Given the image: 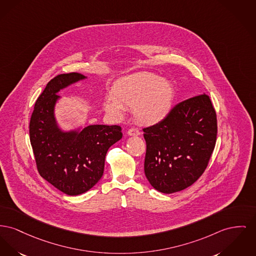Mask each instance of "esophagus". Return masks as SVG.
Wrapping results in <instances>:
<instances>
[{
  "mask_svg": "<svg viewBox=\"0 0 256 256\" xmlns=\"http://www.w3.org/2000/svg\"><path fill=\"white\" fill-rule=\"evenodd\" d=\"M128 134L130 136H140V130L136 128H132L128 130Z\"/></svg>",
  "mask_w": 256,
  "mask_h": 256,
  "instance_id": "obj_1",
  "label": "esophagus"
}]
</instances>
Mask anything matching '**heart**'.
<instances>
[{
    "mask_svg": "<svg viewBox=\"0 0 256 256\" xmlns=\"http://www.w3.org/2000/svg\"><path fill=\"white\" fill-rule=\"evenodd\" d=\"M175 90L170 82L160 76L140 72L119 80L104 108L109 115L120 118L124 109H134L136 120L152 126L164 120L170 113Z\"/></svg>",
    "mask_w": 256,
    "mask_h": 256,
    "instance_id": "heart-1",
    "label": "heart"
}]
</instances>
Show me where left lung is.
<instances>
[{"label": "left lung", "instance_id": "left-lung-1", "mask_svg": "<svg viewBox=\"0 0 256 256\" xmlns=\"http://www.w3.org/2000/svg\"><path fill=\"white\" fill-rule=\"evenodd\" d=\"M144 171L152 188L173 194L204 173L216 146L218 122L210 98L202 94L174 106L164 120L143 128Z\"/></svg>", "mask_w": 256, "mask_h": 256}]
</instances>
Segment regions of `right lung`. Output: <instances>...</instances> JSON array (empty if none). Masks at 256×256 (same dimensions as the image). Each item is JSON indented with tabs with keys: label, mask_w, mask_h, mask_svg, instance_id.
I'll return each instance as SVG.
<instances>
[{
	"label": "right lung",
	"mask_w": 256,
	"mask_h": 256,
	"mask_svg": "<svg viewBox=\"0 0 256 256\" xmlns=\"http://www.w3.org/2000/svg\"><path fill=\"white\" fill-rule=\"evenodd\" d=\"M86 78L77 74L51 79L36 102L30 120V141L40 175L68 196L92 188L104 175L108 149L119 141L120 126L92 124L81 132H64L54 117L60 89Z\"/></svg>",
	"instance_id": "1"
}]
</instances>
